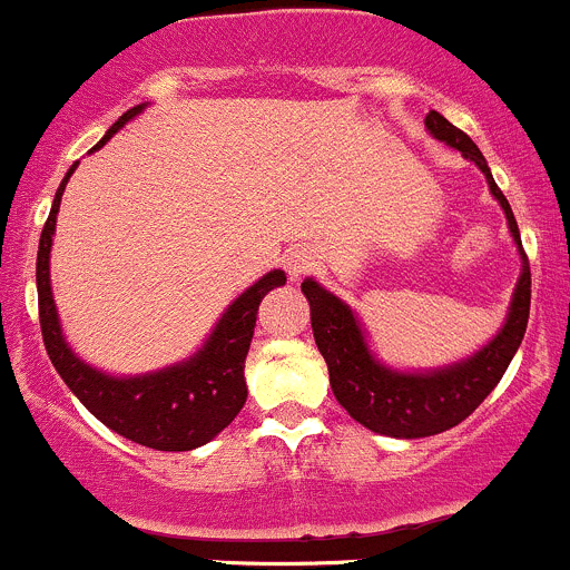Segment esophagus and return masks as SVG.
Wrapping results in <instances>:
<instances>
[{
	"mask_svg": "<svg viewBox=\"0 0 570 570\" xmlns=\"http://www.w3.org/2000/svg\"><path fill=\"white\" fill-rule=\"evenodd\" d=\"M285 266H287V274H291V277H302V274L313 266V257H309L304 249H293V252H287Z\"/></svg>",
	"mask_w": 570,
	"mask_h": 570,
	"instance_id": "34e87169",
	"label": "esophagus"
}]
</instances>
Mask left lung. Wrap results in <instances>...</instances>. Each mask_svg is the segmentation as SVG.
<instances>
[{
    "mask_svg": "<svg viewBox=\"0 0 570 570\" xmlns=\"http://www.w3.org/2000/svg\"><path fill=\"white\" fill-rule=\"evenodd\" d=\"M426 129L438 140L463 151L469 160H474L482 168L490 194L504 207L507 224H510L518 252H521L523 272L521 279H518L515 296H512L510 313H507L504 330L465 363L430 371V374H402V371H391L376 363L352 309L318 283L304 279L302 291L309 302L315 346H318L321 357L326 360V368H330L332 393L354 421L368 426L371 432L391 438L438 435V432L452 430L460 421L469 419L479 404L488 399V393L499 385L512 354L521 346L529 321V298H532L529 257L521 246L515 216L510 210V202L504 199V194L495 185L482 151L476 149V144L463 129L446 121L441 112L430 110Z\"/></svg>",
    "mask_w": 570,
    "mask_h": 570,
    "instance_id": "8db88e82",
    "label": "left lung"
}]
</instances>
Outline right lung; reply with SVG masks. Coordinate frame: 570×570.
<instances>
[{"label":"right lung","mask_w":570,"mask_h":570,"mask_svg":"<svg viewBox=\"0 0 570 570\" xmlns=\"http://www.w3.org/2000/svg\"><path fill=\"white\" fill-rule=\"evenodd\" d=\"M140 110H144V105L124 112L107 129L101 144L112 132H118L129 118L138 116ZM75 168L77 163L69 168L58 194H55L52 210H49L41 244H38V318H41V335L49 360L58 368V374L63 376L66 385L71 387V393L91 410L101 424L110 426L118 435L129 438L140 446L157 449V452H190L196 446H205L224 426L233 424V419L244 407V368L252 335H255L257 307H261L263 296L272 287L285 285V274H266L261 283L240 293L229 304L227 313L222 315L205 348L196 352L190 360H185V363L155 371V374L129 376V380L101 374V371L82 363L66 346L58 309H55L52 287H49V249H52L55 218H58L60 196H63L66 183L75 174Z\"/></svg>","instance_id":"right-lung-1"}]
</instances>
